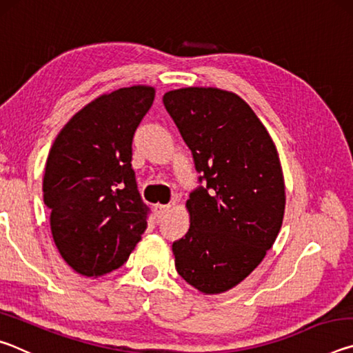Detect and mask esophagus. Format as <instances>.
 I'll return each mask as SVG.
<instances>
[{
    "mask_svg": "<svg viewBox=\"0 0 353 353\" xmlns=\"http://www.w3.org/2000/svg\"><path fill=\"white\" fill-rule=\"evenodd\" d=\"M171 205H155V212H157L159 216H163V214L168 212Z\"/></svg>",
    "mask_w": 353,
    "mask_h": 353,
    "instance_id": "34e87169",
    "label": "esophagus"
}]
</instances>
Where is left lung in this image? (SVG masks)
I'll return each instance as SVG.
<instances>
[{"label":"left lung","instance_id":"obj_1","mask_svg":"<svg viewBox=\"0 0 353 353\" xmlns=\"http://www.w3.org/2000/svg\"><path fill=\"white\" fill-rule=\"evenodd\" d=\"M163 104L201 172L190 193V229L172 243L176 270L205 294L243 282L272 248L285 213V183L276 145L238 94L187 87Z\"/></svg>","mask_w":353,"mask_h":353}]
</instances>
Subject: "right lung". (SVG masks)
Masks as SVG:
<instances>
[{
	"mask_svg": "<svg viewBox=\"0 0 353 353\" xmlns=\"http://www.w3.org/2000/svg\"><path fill=\"white\" fill-rule=\"evenodd\" d=\"M155 90L124 87L101 94L65 124L43 177L51 232L67 265L99 277L128 261L148 227L132 170V140Z\"/></svg>",
	"mask_w": 353,
	"mask_h": 353,
	"instance_id": "1",
	"label": "right lung"
}]
</instances>
